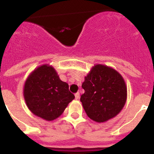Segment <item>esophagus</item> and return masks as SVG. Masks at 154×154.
<instances>
[{
	"mask_svg": "<svg viewBox=\"0 0 154 154\" xmlns=\"http://www.w3.org/2000/svg\"><path fill=\"white\" fill-rule=\"evenodd\" d=\"M79 96H80L79 92H76V93L75 94V97L76 99H78L79 98Z\"/></svg>",
	"mask_w": 154,
	"mask_h": 154,
	"instance_id": "obj_1",
	"label": "esophagus"
}]
</instances>
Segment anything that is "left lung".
Segmentation results:
<instances>
[{
	"instance_id": "8db88e82",
	"label": "left lung",
	"mask_w": 154,
	"mask_h": 154,
	"mask_svg": "<svg viewBox=\"0 0 154 154\" xmlns=\"http://www.w3.org/2000/svg\"><path fill=\"white\" fill-rule=\"evenodd\" d=\"M80 98L87 116L103 123L115 117L124 106L127 89L123 76L104 65H96L85 77Z\"/></svg>"
}]
</instances>
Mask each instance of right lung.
I'll return each instance as SVG.
<instances>
[{
  "label": "right lung",
  "instance_id": "add662e5",
  "mask_svg": "<svg viewBox=\"0 0 154 154\" xmlns=\"http://www.w3.org/2000/svg\"><path fill=\"white\" fill-rule=\"evenodd\" d=\"M24 97L31 112L48 121L60 116L75 99L68 83L48 65H41L29 75L24 83Z\"/></svg>",
  "mask_w": 154,
  "mask_h": 154
}]
</instances>
